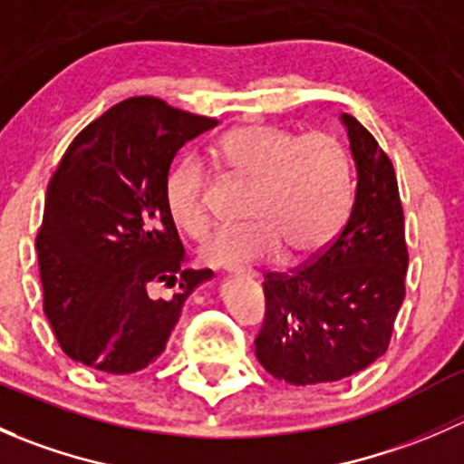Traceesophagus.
Returning <instances> with one entry per match:
<instances>
[{"label": "esophagus", "mask_w": 464, "mask_h": 464, "mask_svg": "<svg viewBox=\"0 0 464 464\" xmlns=\"http://www.w3.org/2000/svg\"><path fill=\"white\" fill-rule=\"evenodd\" d=\"M224 271H227V274H233V276L245 274V269H242V266H228V269H224Z\"/></svg>", "instance_id": "1"}]
</instances>
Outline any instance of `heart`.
<instances>
[{"mask_svg":"<svg viewBox=\"0 0 464 464\" xmlns=\"http://www.w3.org/2000/svg\"><path fill=\"white\" fill-rule=\"evenodd\" d=\"M219 166L251 186L242 227L210 233L199 256L210 266H240L285 249L301 260L325 249L353 208L354 181L348 148L330 132L296 134L271 125H242L213 150ZM163 199L172 222L188 236L208 227L204 170L184 157L170 168Z\"/></svg>","mask_w":464,"mask_h":464,"instance_id":"obj_1","label":"heart"}]
</instances>
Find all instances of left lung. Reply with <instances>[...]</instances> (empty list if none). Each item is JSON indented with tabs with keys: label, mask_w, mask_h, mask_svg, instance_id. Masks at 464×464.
<instances>
[{
	"label": "left lung",
	"mask_w": 464,
	"mask_h": 464,
	"mask_svg": "<svg viewBox=\"0 0 464 464\" xmlns=\"http://www.w3.org/2000/svg\"><path fill=\"white\" fill-rule=\"evenodd\" d=\"M339 119L357 170L348 222L305 269L265 280L256 357L294 386L339 382L375 363L404 301L409 254L395 170L354 116Z\"/></svg>",
	"instance_id": "left-lung-1"
}]
</instances>
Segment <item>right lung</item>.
I'll use <instances>...</instances> for the list:
<instances>
[{"instance_id": "right-lung-1", "label": "right lung", "mask_w": 464, "mask_h": 464, "mask_svg": "<svg viewBox=\"0 0 464 464\" xmlns=\"http://www.w3.org/2000/svg\"><path fill=\"white\" fill-rule=\"evenodd\" d=\"M215 125L159 98H128L64 152L35 246L44 314L73 362L110 375L143 371L166 350L186 298L213 278L186 269L163 184L181 145ZM161 284L172 297L156 296Z\"/></svg>"}]
</instances>
